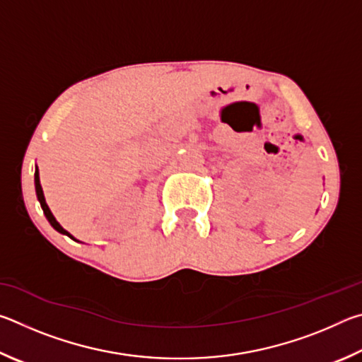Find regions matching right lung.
Listing matches in <instances>:
<instances>
[{"label":"right lung","mask_w":362,"mask_h":362,"mask_svg":"<svg viewBox=\"0 0 362 362\" xmlns=\"http://www.w3.org/2000/svg\"><path fill=\"white\" fill-rule=\"evenodd\" d=\"M35 189H36V196H38V201H40V204H41V209H42V212H45V216H46V218H47V222L52 225V228H54V230H57L59 233H62V235H66L69 238H71V240H75V238H73L69 231L64 230L62 226H60V223L57 222L56 217L52 216L51 209H49V206L46 204L45 193H42V188H41V183H40V173H38V168H36V170H35ZM75 241H76V240H75Z\"/></svg>","instance_id":"1"}]
</instances>
